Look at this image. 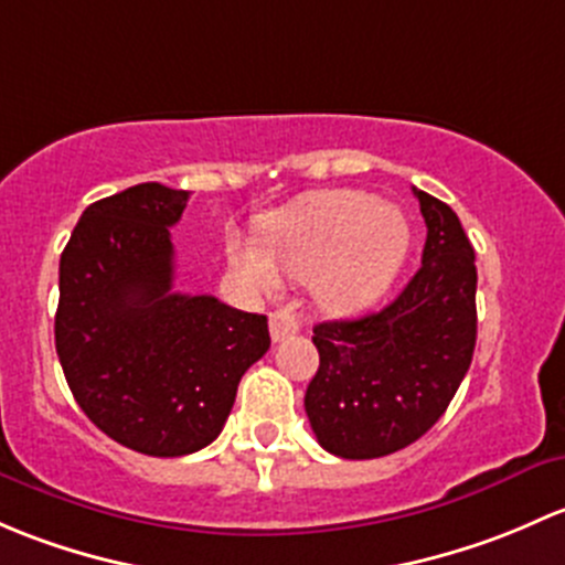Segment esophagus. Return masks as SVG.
Returning <instances> with one entry per match:
<instances>
[{"label": "esophagus", "mask_w": 565, "mask_h": 565, "mask_svg": "<svg viewBox=\"0 0 565 565\" xmlns=\"http://www.w3.org/2000/svg\"><path fill=\"white\" fill-rule=\"evenodd\" d=\"M299 329H301V323H299V318L294 316V312H285V310L271 312L269 331H271V340H275V342L285 340V337H294Z\"/></svg>", "instance_id": "34e87169"}]
</instances>
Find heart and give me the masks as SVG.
I'll list each match as a JSON object with an SVG mask.
<instances>
[{
  "instance_id": "heart-1",
  "label": "heart",
  "mask_w": 565,
  "mask_h": 565,
  "mask_svg": "<svg viewBox=\"0 0 565 565\" xmlns=\"http://www.w3.org/2000/svg\"><path fill=\"white\" fill-rule=\"evenodd\" d=\"M258 244L231 236L228 266L244 285L271 296L277 270L310 280L312 299L331 316H356L383 299L411 249V225L397 206L359 190H323L266 214Z\"/></svg>"
}]
</instances>
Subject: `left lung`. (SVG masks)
Here are the masks:
<instances>
[{
    "mask_svg": "<svg viewBox=\"0 0 565 565\" xmlns=\"http://www.w3.org/2000/svg\"><path fill=\"white\" fill-rule=\"evenodd\" d=\"M427 242L422 269L383 310L312 329L321 367L305 394L318 444L375 459L422 438L457 394L476 348V255L444 201L413 188Z\"/></svg>",
    "mask_w": 565,
    "mask_h": 565,
    "instance_id": "1",
    "label": "left lung"
}]
</instances>
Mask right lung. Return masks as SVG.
Returning a JSON list of instances; mask_svg holds the SVG:
<instances>
[{"mask_svg":"<svg viewBox=\"0 0 565 565\" xmlns=\"http://www.w3.org/2000/svg\"><path fill=\"white\" fill-rule=\"evenodd\" d=\"M188 190L143 182L81 214L60 260L56 353L75 403L116 444L193 455L269 351L266 316L173 290L171 225Z\"/></svg>","mask_w":565,"mask_h":565,"instance_id":"1","label":"right lung"}]
</instances>
